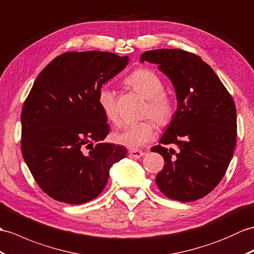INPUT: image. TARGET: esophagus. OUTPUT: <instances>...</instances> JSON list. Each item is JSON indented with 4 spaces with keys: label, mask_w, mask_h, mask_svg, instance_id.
<instances>
[{
    "label": "esophagus",
    "mask_w": 254,
    "mask_h": 254,
    "mask_svg": "<svg viewBox=\"0 0 254 254\" xmlns=\"http://www.w3.org/2000/svg\"><path fill=\"white\" fill-rule=\"evenodd\" d=\"M128 154H129V156H131V157L138 159V158L144 156V151L143 150H139V149H132V150L128 151Z\"/></svg>",
    "instance_id": "1"
}]
</instances>
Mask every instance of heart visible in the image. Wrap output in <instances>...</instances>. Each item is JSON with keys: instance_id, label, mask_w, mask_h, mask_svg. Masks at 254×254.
Instances as JSON below:
<instances>
[{"instance_id": "heart-1", "label": "heart", "mask_w": 254, "mask_h": 254, "mask_svg": "<svg viewBox=\"0 0 254 254\" xmlns=\"http://www.w3.org/2000/svg\"><path fill=\"white\" fill-rule=\"evenodd\" d=\"M126 84L134 92L147 99L144 116L150 117L159 127H167L172 122L175 116V103L173 97L164 92L166 84L155 71L147 68H138L128 74ZM97 102L106 119L114 125L119 123L116 95L108 87L103 86L98 91ZM155 134V126L149 120L129 123L121 131L115 133L116 143L127 147L138 148L143 147L152 138Z\"/></svg>"}]
</instances>
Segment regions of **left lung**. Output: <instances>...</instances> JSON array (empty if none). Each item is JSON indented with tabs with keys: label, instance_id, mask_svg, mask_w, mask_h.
Instances as JSON below:
<instances>
[{
	"label": "left lung",
	"instance_id": "obj_1",
	"mask_svg": "<svg viewBox=\"0 0 254 254\" xmlns=\"http://www.w3.org/2000/svg\"><path fill=\"white\" fill-rule=\"evenodd\" d=\"M140 62L159 64L178 97V109L160 144L175 143L179 151L162 145L164 167L157 186L170 199L182 202L207 196L219 185L229 166L237 138V115L231 94L209 64L181 49L147 51Z\"/></svg>",
	"mask_w": 254,
	"mask_h": 254
}]
</instances>
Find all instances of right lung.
<instances>
[{
    "instance_id": "obj_1",
    "label": "right lung",
    "mask_w": 254,
    "mask_h": 254,
    "mask_svg": "<svg viewBox=\"0 0 254 254\" xmlns=\"http://www.w3.org/2000/svg\"><path fill=\"white\" fill-rule=\"evenodd\" d=\"M127 62L109 52H67L34 81L20 116L21 152L41 190L57 201L96 198L111 166L127 156L123 146L102 143L109 127L97 96Z\"/></svg>"
}]
</instances>
